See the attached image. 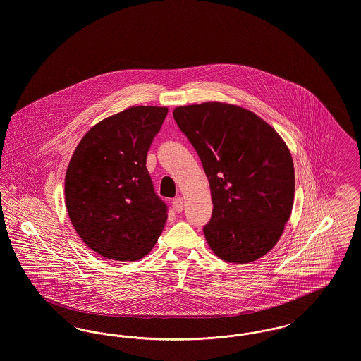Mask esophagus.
Returning <instances> with one entry per match:
<instances>
[{
  "mask_svg": "<svg viewBox=\"0 0 361 361\" xmlns=\"http://www.w3.org/2000/svg\"><path fill=\"white\" fill-rule=\"evenodd\" d=\"M172 203L174 209H176L177 212H181V211H183V208H184V199H183V197H180V196L174 197Z\"/></svg>",
  "mask_w": 361,
  "mask_h": 361,
  "instance_id": "obj_1",
  "label": "esophagus"
}]
</instances>
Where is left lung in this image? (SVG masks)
I'll return each instance as SVG.
<instances>
[{
  "label": "left lung",
  "instance_id": "1",
  "mask_svg": "<svg viewBox=\"0 0 361 361\" xmlns=\"http://www.w3.org/2000/svg\"><path fill=\"white\" fill-rule=\"evenodd\" d=\"M173 118L209 183L214 208L203 231L211 250L234 264L265 256L280 240L293 206L295 169L283 137L234 104L181 105Z\"/></svg>",
  "mask_w": 361,
  "mask_h": 361
}]
</instances>
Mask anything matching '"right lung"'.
<instances>
[{"label": "right lung", "mask_w": 361, "mask_h": 361, "mask_svg": "<svg viewBox=\"0 0 361 361\" xmlns=\"http://www.w3.org/2000/svg\"><path fill=\"white\" fill-rule=\"evenodd\" d=\"M166 115V106H130L94 124L71 155L65 176L70 222L103 257H145L165 227L166 206L154 193L146 158Z\"/></svg>", "instance_id": "add662e5"}]
</instances>
